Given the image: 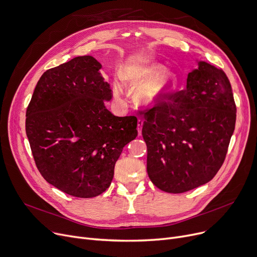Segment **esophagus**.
Segmentation results:
<instances>
[{"label":"esophagus","instance_id":"esophagus-1","mask_svg":"<svg viewBox=\"0 0 257 257\" xmlns=\"http://www.w3.org/2000/svg\"><path fill=\"white\" fill-rule=\"evenodd\" d=\"M143 124H144V120L143 119H139L138 120V132H139V136H141V134H142Z\"/></svg>","mask_w":257,"mask_h":257}]
</instances>
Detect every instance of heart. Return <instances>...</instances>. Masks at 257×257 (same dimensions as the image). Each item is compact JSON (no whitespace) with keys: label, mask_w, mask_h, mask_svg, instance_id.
I'll list each match as a JSON object with an SVG mask.
<instances>
[{"label":"heart","mask_w":257,"mask_h":257,"mask_svg":"<svg viewBox=\"0 0 257 257\" xmlns=\"http://www.w3.org/2000/svg\"><path fill=\"white\" fill-rule=\"evenodd\" d=\"M158 62L127 65L123 77L133 88H143L139 101L146 107H153L166 100L177 85V79L169 70ZM115 97L120 96V86L115 84L113 88Z\"/></svg>","instance_id":"b5f03b06"}]
</instances>
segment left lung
Masks as SVG:
<instances>
[{
	"mask_svg": "<svg viewBox=\"0 0 257 257\" xmlns=\"http://www.w3.org/2000/svg\"><path fill=\"white\" fill-rule=\"evenodd\" d=\"M167 100L145 113L147 172L159 190L180 194L207 183L222 167L236 106L224 71L205 61Z\"/></svg>",
	"mask_w": 257,
	"mask_h": 257,
	"instance_id": "obj_1",
	"label": "left lung"
}]
</instances>
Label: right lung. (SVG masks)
Masks as SVG:
<instances>
[{
    "label": "right lung",
    "mask_w": 257,
    "mask_h": 257,
    "mask_svg": "<svg viewBox=\"0 0 257 257\" xmlns=\"http://www.w3.org/2000/svg\"><path fill=\"white\" fill-rule=\"evenodd\" d=\"M101 63L79 56L46 71L26 112V133L42 176L61 192L92 198L109 187L123 148L138 137L137 116L105 107L112 91Z\"/></svg>",
    "instance_id": "obj_1"
}]
</instances>
